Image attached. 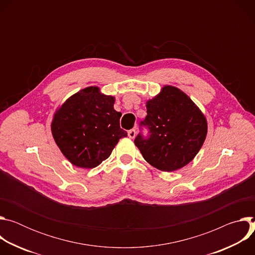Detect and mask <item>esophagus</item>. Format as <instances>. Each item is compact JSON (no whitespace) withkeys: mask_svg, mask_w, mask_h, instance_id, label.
<instances>
[{"mask_svg":"<svg viewBox=\"0 0 255 255\" xmlns=\"http://www.w3.org/2000/svg\"><path fill=\"white\" fill-rule=\"evenodd\" d=\"M128 136H129V138L133 139V138L136 136V130H135V129L129 130V131H128Z\"/></svg>","mask_w":255,"mask_h":255,"instance_id":"esophagus-1","label":"esophagus"}]
</instances>
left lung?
<instances>
[{"mask_svg":"<svg viewBox=\"0 0 255 255\" xmlns=\"http://www.w3.org/2000/svg\"><path fill=\"white\" fill-rule=\"evenodd\" d=\"M147 116L134 143L144 159L162 171L184 167L197 155L207 135V121L195 103L180 90L165 86L146 103ZM142 129V128H140Z\"/></svg>","mask_w":255,"mask_h":255,"instance_id":"8db88e82","label":"left lung"}]
</instances>
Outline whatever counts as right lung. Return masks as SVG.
I'll return each mask as SVG.
<instances>
[{
	"mask_svg": "<svg viewBox=\"0 0 255 255\" xmlns=\"http://www.w3.org/2000/svg\"><path fill=\"white\" fill-rule=\"evenodd\" d=\"M115 99L89 87L71 96L54 114L51 131L63 155L76 166L93 168L111 155L127 132L120 127L122 114Z\"/></svg>",
	"mask_w": 255,
	"mask_h": 255,
	"instance_id": "add662e5",
	"label": "right lung"
}]
</instances>
